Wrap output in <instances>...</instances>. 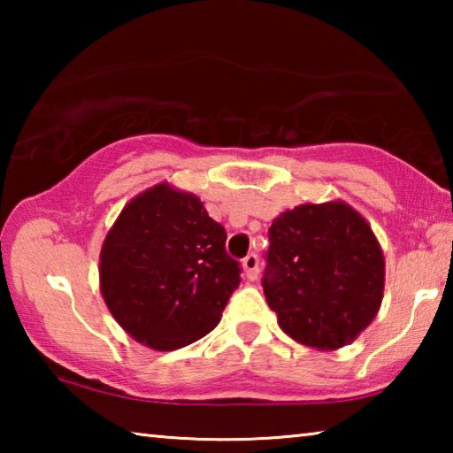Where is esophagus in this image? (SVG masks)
Segmentation results:
<instances>
[{
    "label": "esophagus",
    "instance_id": "obj_1",
    "mask_svg": "<svg viewBox=\"0 0 453 453\" xmlns=\"http://www.w3.org/2000/svg\"><path fill=\"white\" fill-rule=\"evenodd\" d=\"M243 272H245V275H248V280H257L259 259L256 254H250L243 257Z\"/></svg>",
    "mask_w": 453,
    "mask_h": 453
}]
</instances>
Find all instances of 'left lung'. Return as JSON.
<instances>
[{
  "label": "left lung",
  "instance_id": "8db88e82",
  "mask_svg": "<svg viewBox=\"0 0 453 453\" xmlns=\"http://www.w3.org/2000/svg\"><path fill=\"white\" fill-rule=\"evenodd\" d=\"M262 278L278 324L303 346L337 349L372 324L386 262L378 240L346 202L302 203L270 227Z\"/></svg>",
  "mask_w": 453,
  "mask_h": 453
}]
</instances>
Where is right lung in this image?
<instances>
[{
	"label": "right lung",
	"mask_w": 453,
	"mask_h": 453,
	"mask_svg": "<svg viewBox=\"0 0 453 453\" xmlns=\"http://www.w3.org/2000/svg\"><path fill=\"white\" fill-rule=\"evenodd\" d=\"M226 240L197 196L170 183L145 189L121 210L102 245L107 310L135 342L157 351L208 335L242 281Z\"/></svg>",
	"instance_id": "add662e5"
}]
</instances>
